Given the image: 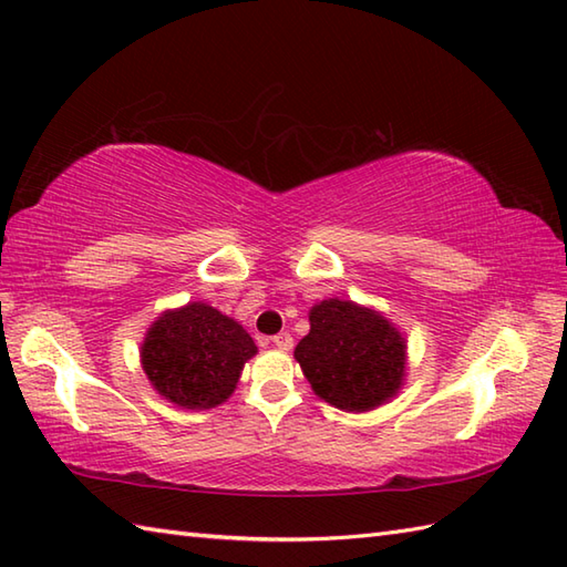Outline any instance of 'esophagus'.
Wrapping results in <instances>:
<instances>
[{
	"label": "esophagus",
	"instance_id": "obj_1",
	"mask_svg": "<svg viewBox=\"0 0 567 567\" xmlns=\"http://www.w3.org/2000/svg\"><path fill=\"white\" fill-rule=\"evenodd\" d=\"M270 343H272L275 348H280V351H290V348L295 346V339H292V333L280 331L277 336H272Z\"/></svg>",
	"mask_w": 567,
	"mask_h": 567
}]
</instances>
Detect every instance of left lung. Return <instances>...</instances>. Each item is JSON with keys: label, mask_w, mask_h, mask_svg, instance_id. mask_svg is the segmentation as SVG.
Listing matches in <instances>:
<instances>
[{"label": "left lung", "mask_w": 567, "mask_h": 567, "mask_svg": "<svg viewBox=\"0 0 567 567\" xmlns=\"http://www.w3.org/2000/svg\"><path fill=\"white\" fill-rule=\"evenodd\" d=\"M309 327L295 358L323 402L370 412L400 392L406 341L380 311L333 297L311 307Z\"/></svg>", "instance_id": "8db88e82"}]
</instances>
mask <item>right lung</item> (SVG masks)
<instances>
[{"mask_svg":"<svg viewBox=\"0 0 567 567\" xmlns=\"http://www.w3.org/2000/svg\"><path fill=\"white\" fill-rule=\"evenodd\" d=\"M256 353L238 321L204 302L163 311L141 343L143 372L153 390L183 409L226 402Z\"/></svg>","mask_w":567,"mask_h":567,"instance_id":"add662e5","label":"right lung"}]
</instances>
